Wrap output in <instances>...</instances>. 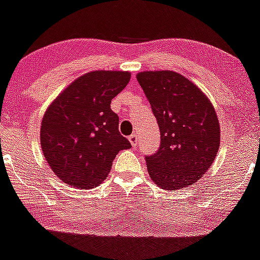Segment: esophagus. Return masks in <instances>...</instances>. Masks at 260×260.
Returning <instances> with one entry per match:
<instances>
[{
    "label": "esophagus",
    "mask_w": 260,
    "mask_h": 260,
    "mask_svg": "<svg viewBox=\"0 0 260 260\" xmlns=\"http://www.w3.org/2000/svg\"><path fill=\"white\" fill-rule=\"evenodd\" d=\"M129 142H131V144H132V146H136L137 144H138V139H137V134L136 133H133L132 136H129Z\"/></svg>",
    "instance_id": "obj_1"
}]
</instances>
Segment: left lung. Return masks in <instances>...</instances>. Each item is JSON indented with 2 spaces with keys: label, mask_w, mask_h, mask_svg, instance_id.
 I'll list each match as a JSON object with an SVG mask.
<instances>
[{
  "label": "left lung",
  "mask_w": 260,
  "mask_h": 260,
  "mask_svg": "<svg viewBox=\"0 0 260 260\" xmlns=\"http://www.w3.org/2000/svg\"><path fill=\"white\" fill-rule=\"evenodd\" d=\"M137 80L161 133L157 152L145 157L150 179L164 190L193 185L211 168L219 150V120L211 100L174 71H143Z\"/></svg>",
  "instance_id": "1"
}]
</instances>
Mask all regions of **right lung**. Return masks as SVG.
Here are the masks:
<instances>
[{"label":"right lung","mask_w":260,"mask_h":260,"mask_svg":"<svg viewBox=\"0 0 260 260\" xmlns=\"http://www.w3.org/2000/svg\"><path fill=\"white\" fill-rule=\"evenodd\" d=\"M131 80L128 71L96 70L71 82L43 115V156L62 183L77 189L98 186L118 151L131 148L118 132L111 100Z\"/></svg>","instance_id":"add662e5"}]
</instances>
